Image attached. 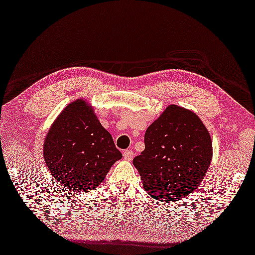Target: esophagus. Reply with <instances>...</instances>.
<instances>
[{
  "label": "esophagus",
  "instance_id": "esophagus-1",
  "mask_svg": "<svg viewBox=\"0 0 255 255\" xmlns=\"http://www.w3.org/2000/svg\"><path fill=\"white\" fill-rule=\"evenodd\" d=\"M133 158V151L131 150H126L124 151V159L127 161H131Z\"/></svg>",
  "mask_w": 255,
  "mask_h": 255
}]
</instances>
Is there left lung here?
I'll use <instances>...</instances> for the list:
<instances>
[{
  "label": "left lung",
  "instance_id": "obj_1",
  "mask_svg": "<svg viewBox=\"0 0 255 255\" xmlns=\"http://www.w3.org/2000/svg\"><path fill=\"white\" fill-rule=\"evenodd\" d=\"M144 145L133 165L147 193L164 202L182 199L194 192L213 158V141L200 118L173 104L148 127Z\"/></svg>",
  "mask_w": 255,
  "mask_h": 255
}]
</instances>
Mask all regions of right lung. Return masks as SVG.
Returning <instances> with one entry per match:
<instances>
[{
    "label": "right lung",
    "instance_id": "add662e5",
    "mask_svg": "<svg viewBox=\"0 0 255 255\" xmlns=\"http://www.w3.org/2000/svg\"><path fill=\"white\" fill-rule=\"evenodd\" d=\"M122 156L84 99L64 107L44 141L47 169L68 191L82 193L97 187Z\"/></svg>",
    "mask_w": 255,
    "mask_h": 255
}]
</instances>
